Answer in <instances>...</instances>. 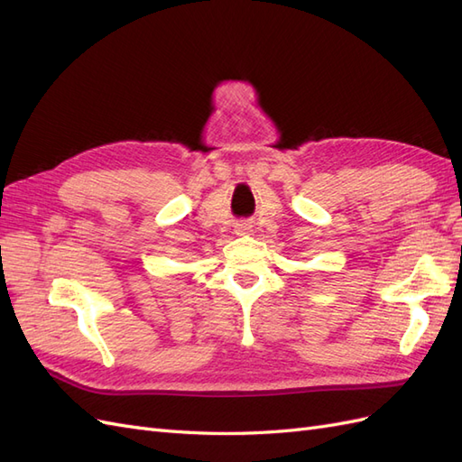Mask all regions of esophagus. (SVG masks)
Listing matches in <instances>:
<instances>
[{"instance_id":"obj_1","label":"esophagus","mask_w":462,"mask_h":462,"mask_svg":"<svg viewBox=\"0 0 462 462\" xmlns=\"http://www.w3.org/2000/svg\"><path fill=\"white\" fill-rule=\"evenodd\" d=\"M235 233L236 235H250L253 233V226H250L248 221H239V223H235Z\"/></svg>"}]
</instances>
